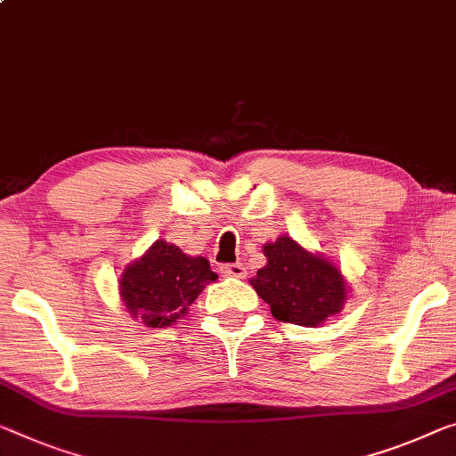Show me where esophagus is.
Instances as JSON below:
<instances>
[{"label":"esophagus","mask_w":456,"mask_h":456,"mask_svg":"<svg viewBox=\"0 0 456 456\" xmlns=\"http://www.w3.org/2000/svg\"><path fill=\"white\" fill-rule=\"evenodd\" d=\"M220 273L224 277H236V279H244L247 277V267L242 263H234V265H222Z\"/></svg>","instance_id":"esophagus-1"}]
</instances>
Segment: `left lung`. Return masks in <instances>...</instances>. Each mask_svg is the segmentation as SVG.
<instances>
[{
	"instance_id": "obj_1",
	"label": "left lung",
	"mask_w": 456,
	"mask_h": 456,
	"mask_svg": "<svg viewBox=\"0 0 456 456\" xmlns=\"http://www.w3.org/2000/svg\"><path fill=\"white\" fill-rule=\"evenodd\" d=\"M263 255L267 265L248 283L277 320L316 328L345 307L348 283L330 258L304 248L287 234L265 244Z\"/></svg>"
}]
</instances>
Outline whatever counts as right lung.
Here are the masks:
<instances>
[{
	"label": "right lung",
	"mask_w": 456,
	"mask_h": 456,
	"mask_svg": "<svg viewBox=\"0 0 456 456\" xmlns=\"http://www.w3.org/2000/svg\"><path fill=\"white\" fill-rule=\"evenodd\" d=\"M218 275L204 256H189L167 240H157L132 261L118 279L120 301L146 328H167L189 312V305Z\"/></svg>",
	"instance_id": "obj_1"
}]
</instances>
